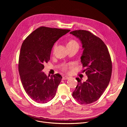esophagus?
I'll return each instance as SVG.
<instances>
[{
	"mask_svg": "<svg viewBox=\"0 0 127 127\" xmlns=\"http://www.w3.org/2000/svg\"><path fill=\"white\" fill-rule=\"evenodd\" d=\"M70 78L69 77H68V76H64V77H63V80H68Z\"/></svg>",
	"mask_w": 127,
	"mask_h": 127,
	"instance_id": "34e87169",
	"label": "esophagus"
}]
</instances>
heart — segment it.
<instances>
[{
	"mask_svg": "<svg viewBox=\"0 0 127 127\" xmlns=\"http://www.w3.org/2000/svg\"><path fill=\"white\" fill-rule=\"evenodd\" d=\"M78 46L79 44L78 42L74 40V39H70L68 41L67 44V47L68 46ZM57 46V43H55L53 46V50L55 49L56 47ZM72 65L70 64H64L63 67H62V70L63 71L65 72H68L69 71V70L71 68Z\"/></svg>",
	"mask_w": 127,
	"mask_h": 127,
	"instance_id": "b5f03b06",
	"label": "heart"
}]
</instances>
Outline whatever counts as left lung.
Instances as JSON below:
<instances>
[{"instance_id": "obj_1", "label": "left lung", "mask_w": 127, "mask_h": 127, "mask_svg": "<svg viewBox=\"0 0 127 127\" xmlns=\"http://www.w3.org/2000/svg\"><path fill=\"white\" fill-rule=\"evenodd\" d=\"M70 34L78 37L84 49L81 62L86 69L88 79L82 82L76 78L78 85L73 97L81 104L96 101L109 85L112 72V62L108 49L99 37L84 30H75Z\"/></svg>"}]
</instances>
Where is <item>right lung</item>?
<instances>
[{
	"mask_svg": "<svg viewBox=\"0 0 127 127\" xmlns=\"http://www.w3.org/2000/svg\"><path fill=\"white\" fill-rule=\"evenodd\" d=\"M70 30L41 26L23 41L19 56L18 71L23 87L28 96L38 103H46L55 96L62 77L47 76L42 72L50 60L55 42Z\"/></svg>",
	"mask_w": 127,
	"mask_h": 127,
	"instance_id": "obj_1",
	"label": "right lung"
}]
</instances>
